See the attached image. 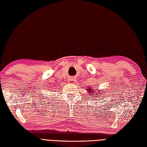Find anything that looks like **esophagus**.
Wrapping results in <instances>:
<instances>
[{"mask_svg":"<svg viewBox=\"0 0 147 147\" xmlns=\"http://www.w3.org/2000/svg\"><path fill=\"white\" fill-rule=\"evenodd\" d=\"M75 81H76V80L74 79V78H71V79L69 80V82H75Z\"/></svg>","mask_w":147,"mask_h":147,"instance_id":"esophagus-1","label":"esophagus"}]
</instances>
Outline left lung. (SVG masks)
<instances>
[{
    "instance_id": "left-lung-1",
    "label": "left lung",
    "mask_w": 147,
    "mask_h": 147,
    "mask_svg": "<svg viewBox=\"0 0 147 147\" xmlns=\"http://www.w3.org/2000/svg\"><path fill=\"white\" fill-rule=\"evenodd\" d=\"M86 89H87V92H88V93H90H90H91V94L90 95V98L93 97L96 100L99 97V96H100L101 95H103V92H102L103 90H102V91L98 90V91H99V92H98V93H96V94H95V93H94L95 88H93V87L90 86V87H88H88H86Z\"/></svg>"
}]
</instances>
